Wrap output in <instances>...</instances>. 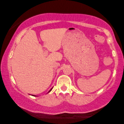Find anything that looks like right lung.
<instances>
[{"mask_svg": "<svg viewBox=\"0 0 124 124\" xmlns=\"http://www.w3.org/2000/svg\"><path fill=\"white\" fill-rule=\"evenodd\" d=\"M52 89H51V90H50L48 91V93H50V91H51V90H52ZM33 95V96H35V95Z\"/></svg>", "mask_w": 124, "mask_h": 124, "instance_id": "right-lung-1", "label": "right lung"}]
</instances>
